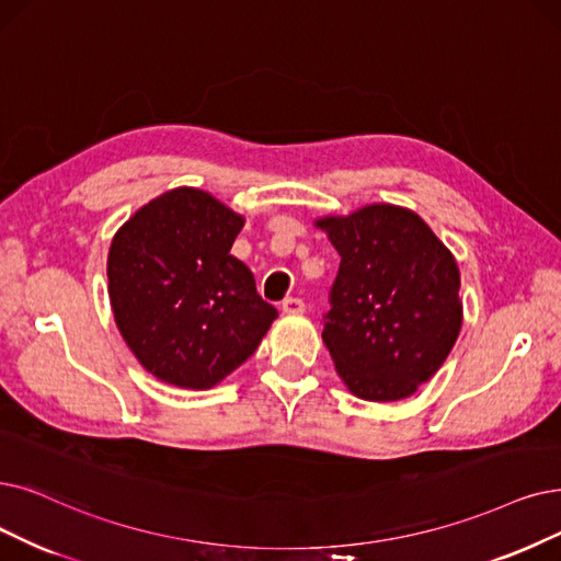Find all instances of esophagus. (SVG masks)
<instances>
[{"mask_svg": "<svg viewBox=\"0 0 561 561\" xmlns=\"http://www.w3.org/2000/svg\"><path fill=\"white\" fill-rule=\"evenodd\" d=\"M283 310H285V312H295V316H297V312H304V310H306V304H304L301 299H297V297H287V299L283 301Z\"/></svg>", "mask_w": 561, "mask_h": 561, "instance_id": "1", "label": "esophagus"}]
</instances>
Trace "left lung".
Returning a JSON list of instances; mask_svg holds the SVG:
<instances>
[{
	"mask_svg": "<svg viewBox=\"0 0 561 561\" xmlns=\"http://www.w3.org/2000/svg\"><path fill=\"white\" fill-rule=\"evenodd\" d=\"M316 226L341 255L322 341L347 389L373 402L412 396L439 370L462 324L451 251L405 207L368 205Z\"/></svg>",
	"mask_w": 561,
	"mask_h": 561,
	"instance_id": "obj_1",
	"label": "left lung"
}]
</instances>
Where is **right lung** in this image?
<instances>
[{"label":"right lung","mask_w":561,"mask_h":561,"mask_svg":"<svg viewBox=\"0 0 561 561\" xmlns=\"http://www.w3.org/2000/svg\"><path fill=\"white\" fill-rule=\"evenodd\" d=\"M243 216L199 188H174L133 214L107 253L117 329L161 382L211 389L249 358L278 310L230 255Z\"/></svg>","instance_id":"1"}]
</instances>
